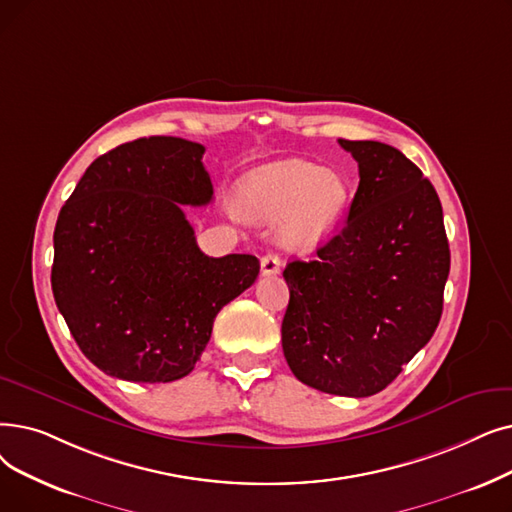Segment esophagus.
Here are the masks:
<instances>
[{"mask_svg": "<svg viewBox=\"0 0 512 512\" xmlns=\"http://www.w3.org/2000/svg\"><path fill=\"white\" fill-rule=\"evenodd\" d=\"M280 257L274 253H268L265 257H261V274L263 276H276L280 272Z\"/></svg>", "mask_w": 512, "mask_h": 512, "instance_id": "esophagus-1", "label": "esophagus"}]
</instances>
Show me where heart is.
I'll return each mask as SVG.
<instances>
[{
	"mask_svg": "<svg viewBox=\"0 0 512 512\" xmlns=\"http://www.w3.org/2000/svg\"><path fill=\"white\" fill-rule=\"evenodd\" d=\"M351 201L337 169L299 159L253 169L238 186V211L259 224L280 220L278 238L291 251H311L335 230Z\"/></svg>",
	"mask_w": 512,
	"mask_h": 512,
	"instance_id": "b5f03b06",
	"label": "heart"
}]
</instances>
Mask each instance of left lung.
Returning <instances> with one entry per match:
<instances>
[{
	"instance_id": "left-lung-1",
	"label": "left lung",
	"mask_w": 512,
	"mask_h": 512,
	"mask_svg": "<svg viewBox=\"0 0 512 512\" xmlns=\"http://www.w3.org/2000/svg\"><path fill=\"white\" fill-rule=\"evenodd\" d=\"M339 144L358 161L360 186L316 259L286 263L282 351L301 383L368 397L431 341L450 247L439 196L410 159L383 142Z\"/></svg>"
}]
</instances>
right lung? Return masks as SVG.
Returning a JSON list of instances; mask_svg holds the SVG:
<instances>
[{
	"label": "right lung",
	"instance_id": "obj_1",
	"mask_svg": "<svg viewBox=\"0 0 512 512\" xmlns=\"http://www.w3.org/2000/svg\"><path fill=\"white\" fill-rule=\"evenodd\" d=\"M205 146L171 136L98 157L60 209L52 293L83 355L131 383L194 370L219 309L257 280L255 255L209 257L182 205L213 201Z\"/></svg>",
	"mask_w": 512,
	"mask_h": 512
}]
</instances>
